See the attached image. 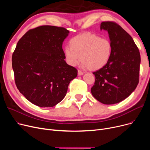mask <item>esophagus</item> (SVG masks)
<instances>
[{
    "mask_svg": "<svg viewBox=\"0 0 150 150\" xmlns=\"http://www.w3.org/2000/svg\"><path fill=\"white\" fill-rule=\"evenodd\" d=\"M84 74V73L83 72H81V70H78V76H81V75H83Z\"/></svg>",
    "mask_w": 150,
    "mask_h": 150,
    "instance_id": "obj_1",
    "label": "esophagus"
}]
</instances>
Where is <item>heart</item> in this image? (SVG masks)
I'll return each mask as SVG.
<instances>
[{
    "instance_id": "heart-1",
    "label": "heart",
    "mask_w": 150,
    "mask_h": 150,
    "mask_svg": "<svg viewBox=\"0 0 150 150\" xmlns=\"http://www.w3.org/2000/svg\"><path fill=\"white\" fill-rule=\"evenodd\" d=\"M64 49L65 60L70 66H75L80 59L82 66L91 70H98L105 67L111 59L112 44L106 38L86 32L78 35Z\"/></svg>"
}]
</instances>
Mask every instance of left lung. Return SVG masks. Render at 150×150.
I'll use <instances>...</instances> for the list:
<instances>
[{"instance_id": "obj_1", "label": "left lung", "mask_w": 150, "mask_h": 150, "mask_svg": "<svg viewBox=\"0 0 150 150\" xmlns=\"http://www.w3.org/2000/svg\"><path fill=\"white\" fill-rule=\"evenodd\" d=\"M100 30L108 31L112 52L108 64L93 72L96 81L91 93L101 103L112 105L124 100L136 89L140 55L132 37L117 23L103 22Z\"/></svg>"}]
</instances>
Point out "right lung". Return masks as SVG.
I'll return each instance as SVG.
<instances>
[{
	"label": "right lung",
	"instance_id": "right-lung-1",
	"mask_svg": "<svg viewBox=\"0 0 150 150\" xmlns=\"http://www.w3.org/2000/svg\"><path fill=\"white\" fill-rule=\"evenodd\" d=\"M69 31L43 25L28 31L12 56L14 80L19 92L42 108L53 107L66 95L78 70L65 61L62 45Z\"/></svg>",
	"mask_w": 150,
	"mask_h": 150
}]
</instances>
